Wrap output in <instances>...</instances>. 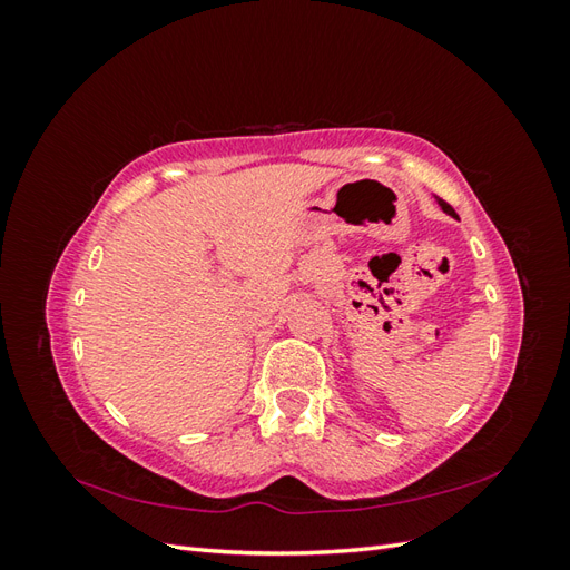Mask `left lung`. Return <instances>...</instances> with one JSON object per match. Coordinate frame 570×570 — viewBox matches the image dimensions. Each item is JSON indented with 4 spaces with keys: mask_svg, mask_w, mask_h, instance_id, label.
I'll return each mask as SVG.
<instances>
[{
    "mask_svg": "<svg viewBox=\"0 0 570 570\" xmlns=\"http://www.w3.org/2000/svg\"><path fill=\"white\" fill-rule=\"evenodd\" d=\"M435 199H438V204L442 206V212H444V214H450L452 218H456V212L452 209V206H450V204H446V202H444V199H440V197H435Z\"/></svg>",
    "mask_w": 570,
    "mask_h": 570,
    "instance_id": "1",
    "label": "left lung"
}]
</instances>
